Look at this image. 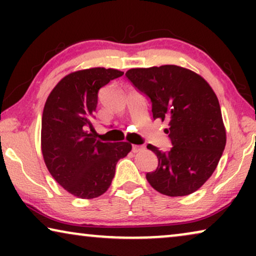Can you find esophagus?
I'll return each instance as SVG.
<instances>
[{
    "label": "esophagus",
    "mask_w": 256,
    "mask_h": 256,
    "mask_svg": "<svg viewBox=\"0 0 256 256\" xmlns=\"http://www.w3.org/2000/svg\"><path fill=\"white\" fill-rule=\"evenodd\" d=\"M142 149H143V146H132V152H138L140 150H142Z\"/></svg>",
    "instance_id": "obj_1"
}]
</instances>
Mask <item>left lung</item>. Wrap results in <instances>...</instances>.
Wrapping results in <instances>:
<instances>
[{
  "label": "left lung",
  "mask_w": 256,
  "mask_h": 256,
  "mask_svg": "<svg viewBox=\"0 0 256 256\" xmlns=\"http://www.w3.org/2000/svg\"><path fill=\"white\" fill-rule=\"evenodd\" d=\"M132 85L152 104L154 120L166 121L171 148L155 152L158 166L146 174L150 185L170 197L197 191L218 166L226 146L219 101L211 86L190 70L176 65L132 68Z\"/></svg>",
  "instance_id": "obj_1"
}]
</instances>
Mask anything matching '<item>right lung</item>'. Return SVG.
Wrapping results in <instances>:
<instances>
[{
	"label": "right lung",
	"mask_w": 256,
	"mask_h": 256,
	"mask_svg": "<svg viewBox=\"0 0 256 256\" xmlns=\"http://www.w3.org/2000/svg\"><path fill=\"white\" fill-rule=\"evenodd\" d=\"M121 76L124 72L104 68L73 72L57 84L45 102L44 162L57 183L78 198L92 199L104 194L118 160L132 150L127 142L98 141L92 124L100 88Z\"/></svg>",
	"instance_id": "1"
}]
</instances>
